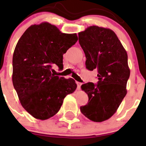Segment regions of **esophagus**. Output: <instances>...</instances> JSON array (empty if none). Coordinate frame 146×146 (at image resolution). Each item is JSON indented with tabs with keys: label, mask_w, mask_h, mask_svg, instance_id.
Here are the masks:
<instances>
[{
	"label": "esophagus",
	"mask_w": 146,
	"mask_h": 146,
	"mask_svg": "<svg viewBox=\"0 0 146 146\" xmlns=\"http://www.w3.org/2000/svg\"><path fill=\"white\" fill-rule=\"evenodd\" d=\"M76 83H77V89H81V85H82V83H80V82H78V81H77Z\"/></svg>",
	"instance_id": "esophagus-1"
}]
</instances>
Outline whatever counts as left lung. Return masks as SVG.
Returning <instances> with one entry per match:
<instances>
[{
  "instance_id": "8db88e82",
  "label": "left lung",
  "mask_w": 146,
  "mask_h": 146,
  "mask_svg": "<svg viewBox=\"0 0 146 146\" xmlns=\"http://www.w3.org/2000/svg\"><path fill=\"white\" fill-rule=\"evenodd\" d=\"M87 69L98 70V84L89 82L81 89L89 98L80 107L85 117L95 122L110 119L127 94L130 75L127 52L116 34L110 29L91 26L78 33Z\"/></svg>"
}]
</instances>
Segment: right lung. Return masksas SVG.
Wrapping results in <instances>:
<instances>
[{"mask_svg":"<svg viewBox=\"0 0 146 146\" xmlns=\"http://www.w3.org/2000/svg\"><path fill=\"white\" fill-rule=\"evenodd\" d=\"M78 40L47 22L29 27L19 38L13 57V83L23 108L37 119L59 111L66 96L77 88L73 79L55 76L63 69V55Z\"/></svg>","mask_w":146,"mask_h":146,"instance_id":"add662e5","label":"right lung"}]
</instances>
